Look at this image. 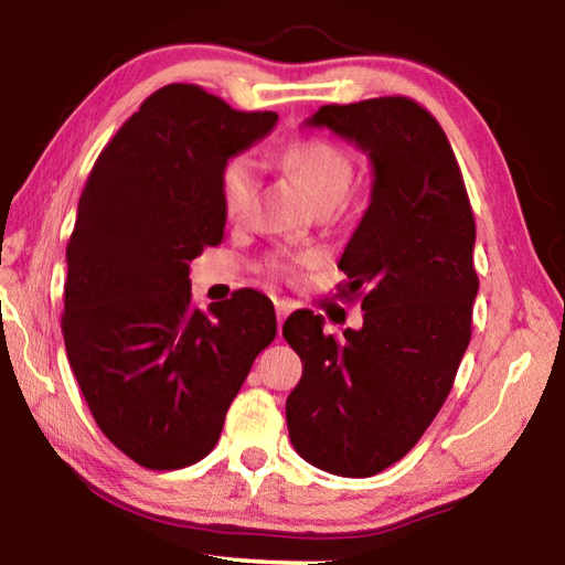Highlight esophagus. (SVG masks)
<instances>
[{
	"label": "esophagus",
	"mask_w": 565,
	"mask_h": 565,
	"mask_svg": "<svg viewBox=\"0 0 565 565\" xmlns=\"http://www.w3.org/2000/svg\"><path fill=\"white\" fill-rule=\"evenodd\" d=\"M274 306H276V321H279V329H281V327H284V321H286V317H289L291 306L286 303V301H276Z\"/></svg>",
	"instance_id": "1"
}]
</instances>
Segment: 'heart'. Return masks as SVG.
<instances>
[{"mask_svg": "<svg viewBox=\"0 0 565 565\" xmlns=\"http://www.w3.org/2000/svg\"><path fill=\"white\" fill-rule=\"evenodd\" d=\"M284 164L299 177L306 196L313 206L323 202H341L353 181V159L347 149L329 139H294L281 151ZM259 186V161L248 151L228 157L218 171V191L228 218L246 216ZM276 271H289V264L274 262Z\"/></svg>", "mask_w": 565, "mask_h": 565, "instance_id": "1", "label": "heart"}]
</instances>
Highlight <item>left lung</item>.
Listing matches in <instances>:
<instances>
[{
    "label": "left lung",
    "instance_id": "1",
    "mask_svg": "<svg viewBox=\"0 0 565 565\" xmlns=\"http://www.w3.org/2000/svg\"><path fill=\"white\" fill-rule=\"evenodd\" d=\"M363 149L371 204L339 269L363 327L337 339L296 311L284 339L303 363L286 398L289 436L321 471L366 478L404 458L431 426L471 341L476 222L441 124L408 97L327 104L306 121Z\"/></svg>",
    "mask_w": 565,
    "mask_h": 565
}]
</instances>
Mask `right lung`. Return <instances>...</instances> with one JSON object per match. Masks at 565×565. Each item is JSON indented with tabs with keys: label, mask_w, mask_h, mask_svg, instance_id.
Listing matches in <instances>:
<instances>
[{
	"label": "right lung",
	"mask_w": 565,
	"mask_h": 565,
	"mask_svg": "<svg viewBox=\"0 0 565 565\" xmlns=\"http://www.w3.org/2000/svg\"><path fill=\"white\" fill-rule=\"evenodd\" d=\"M276 119L167 84L121 124L82 191L66 244V356L102 434L151 471L212 451L276 337L264 294L196 309L189 281V264L224 238L218 171Z\"/></svg>",
	"instance_id": "1"
}]
</instances>
